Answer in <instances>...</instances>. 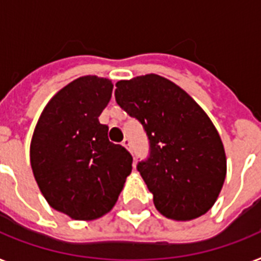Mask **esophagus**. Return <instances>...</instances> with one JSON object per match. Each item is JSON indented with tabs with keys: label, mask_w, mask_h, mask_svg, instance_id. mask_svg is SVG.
<instances>
[{
	"label": "esophagus",
	"mask_w": 261,
	"mask_h": 261,
	"mask_svg": "<svg viewBox=\"0 0 261 261\" xmlns=\"http://www.w3.org/2000/svg\"><path fill=\"white\" fill-rule=\"evenodd\" d=\"M122 145L126 147L127 150H130V149H131V141H130V139H124V141L122 142Z\"/></svg>",
	"instance_id": "esophagus-1"
}]
</instances>
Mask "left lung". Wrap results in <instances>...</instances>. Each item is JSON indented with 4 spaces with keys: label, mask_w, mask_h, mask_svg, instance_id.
<instances>
[{
    "label": "left lung",
    "mask_w": 261,
    "mask_h": 261,
    "mask_svg": "<svg viewBox=\"0 0 261 261\" xmlns=\"http://www.w3.org/2000/svg\"><path fill=\"white\" fill-rule=\"evenodd\" d=\"M115 98L138 119L150 155L137 169L169 219L191 221L214 206L226 177V154L202 107L176 84L157 74L116 83Z\"/></svg>",
    "instance_id": "1"
}]
</instances>
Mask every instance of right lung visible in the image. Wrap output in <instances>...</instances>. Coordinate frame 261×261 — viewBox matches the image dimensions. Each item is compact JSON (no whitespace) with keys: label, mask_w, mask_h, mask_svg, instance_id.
Listing matches in <instances>:
<instances>
[{"label":"right lung","mask_w":261,"mask_h":261,"mask_svg":"<svg viewBox=\"0 0 261 261\" xmlns=\"http://www.w3.org/2000/svg\"><path fill=\"white\" fill-rule=\"evenodd\" d=\"M112 83L84 75L47 102L35 127L31 167L47 203L73 219L90 221L115 206L133 157L108 139L98 116L110 102Z\"/></svg>","instance_id":"add662e5"}]
</instances>
